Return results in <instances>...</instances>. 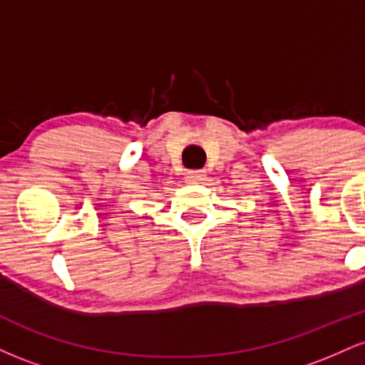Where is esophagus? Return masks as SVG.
Listing matches in <instances>:
<instances>
[{
  "label": "esophagus",
  "mask_w": 365,
  "mask_h": 365,
  "mask_svg": "<svg viewBox=\"0 0 365 365\" xmlns=\"http://www.w3.org/2000/svg\"><path fill=\"white\" fill-rule=\"evenodd\" d=\"M206 173L202 170H190L187 171V180L190 183H204L206 182Z\"/></svg>",
  "instance_id": "1"
}]
</instances>
